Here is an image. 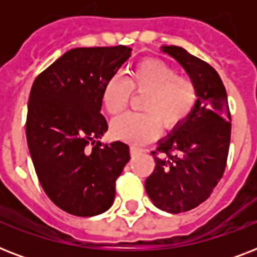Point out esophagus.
I'll list each match as a JSON object with an SVG mask.
<instances>
[{
    "label": "esophagus",
    "instance_id": "1",
    "mask_svg": "<svg viewBox=\"0 0 257 257\" xmlns=\"http://www.w3.org/2000/svg\"><path fill=\"white\" fill-rule=\"evenodd\" d=\"M141 152H143V149L137 148V147H135V145L131 147V155H132V156H136V155H139V153Z\"/></svg>",
    "mask_w": 257,
    "mask_h": 257
}]
</instances>
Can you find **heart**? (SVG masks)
I'll return each instance as SVG.
<instances>
[{"label": "heart", "instance_id": "obj_1", "mask_svg": "<svg viewBox=\"0 0 257 257\" xmlns=\"http://www.w3.org/2000/svg\"><path fill=\"white\" fill-rule=\"evenodd\" d=\"M131 93L145 94L143 114H126L112 124L114 136L135 145L148 143L159 135L161 124L175 129L187 120L197 102V86L191 77L160 58H144L131 68L126 78L116 74L105 82L101 101L109 114L120 116Z\"/></svg>", "mask_w": 257, "mask_h": 257}]
</instances>
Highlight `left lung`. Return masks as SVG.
<instances>
[{"mask_svg": "<svg viewBox=\"0 0 257 257\" xmlns=\"http://www.w3.org/2000/svg\"><path fill=\"white\" fill-rule=\"evenodd\" d=\"M197 86L187 120L153 151L156 167L145 180L149 199L169 213L191 211L211 196L223 177L231 141V112L219 73L180 46H163Z\"/></svg>", "mask_w": 257, "mask_h": 257, "instance_id": "left-lung-1", "label": "left lung"}]
</instances>
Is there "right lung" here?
<instances>
[{"mask_svg":"<svg viewBox=\"0 0 257 257\" xmlns=\"http://www.w3.org/2000/svg\"><path fill=\"white\" fill-rule=\"evenodd\" d=\"M131 48L96 46L66 52L38 74L30 90L26 140L38 181L52 201L70 215L108 211L129 147L101 144L108 131L101 92L129 57Z\"/></svg>","mask_w":257,"mask_h":257,"instance_id":"1","label":"right lung"}]
</instances>
